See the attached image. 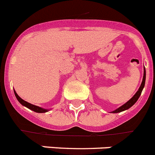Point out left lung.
I'll return each mask as SVG.
<instances>
[{
	"label": "left lung",
	"instance_id": "8db88e82",
	"mask_svg": "<svg viewBox=\"0 0 155 155\" xmlns=\"http://www.w3.org/2000/svg\"><path fill=\"white\" fill-rule=\"evenodd\" d=\"M145 80H146V71H145V68H144V66H143V80H142L141 84H140V86L138 91L135 93V94H134V96H133L129 100L128 102H127L125 104H124L123 105H121L120 107H119L118 109H116V110L112 111L111 113H121V112H123V111H125V110H127V109H130V107H132L133 105L136 103L137 101L138 98H139V97L140 96V94H141V92H142V91H143V87H144V85H145Z\"/></svg>",
	"mask_w": 155,
	"mask_h": 155
}]
</instances>
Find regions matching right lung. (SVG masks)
Listing matches in <instances>:
<instances>
[{
	"label": "right lung",
	"mask_w": 155,
	"mask_h": 155,
	"mask_svg": "<svg viewBox=\"0 0 155 155\" xmlns=\"http://www.w3.org/2000/svg\"><path fill=\"white\" fill-rule=\"evenodd\" d=\"M14 92H15V97H16V98L18 99V102L23 105V106H25V107H27L28 109L34 111V112H35V113H46V112H48V111H49V109H43V108H41V107H39V106H37V105H32V104L29 103V102H26V101L23 100L22 98H21L20 97L18 96V94L16 93V91H15V90H14Z\"/></svg>",
	"instance_id": "obj_1"
}]
</instances>
